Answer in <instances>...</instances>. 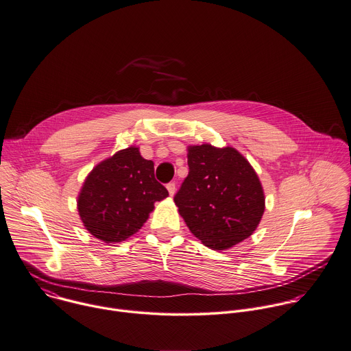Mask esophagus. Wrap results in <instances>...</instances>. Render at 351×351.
<instances>
[{"label": "esophagus", "mask_w": 351, "mask_h": 351, "mask_svg": "<svg viewBox=\"0 0 351 351\" xmlns=\"http://www.w3.org/2000/svg\"><path fill=\"white\" fill-rule=\"evenodd\" d=\"M167 190H168V193H169V195L172 197L173 194H175V191H176V186H175V183L173 182H171V183H168L167 184Z\"/></svg>", "instance_id": "1"}]
</instances>
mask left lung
Here are the masks:
<instances>
[{
    "label": "left lung",
    "mask_w": 351,
    "mask_h": 351,
    "mask_svg": "<svg viewBox=\"0 0 351 351\" xmlns=\"http://www.w3.org/2000/svg\"><path fill=\"white\" fill-rule=\"evenodd\" d=\"M189 175L173 201L190 231L213 250L249 238L265 209L264 190L249 161L234 147L190 146Z\"/></svg>",
    "instance_id": "left-lung-1"
}]
</instances>
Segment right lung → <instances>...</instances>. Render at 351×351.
Instances as JSON below:
<instances>
[{"label":"right lung","instance_id":"obj_1","mask_svg":"<svg viewBox=\"0 0 351 351\" xmlns=\"http://www.w3.org/2000/svg\"><path fill=\"white\" fill-rule=\"evenodd\" d=\"M168 197L154 164L139 149L120 150L93 168L77 197L86 230L105 243L125 241L146 223L154 202Z\"/></svg>","mask_w":351,"mask_h":351}]
</instances>
